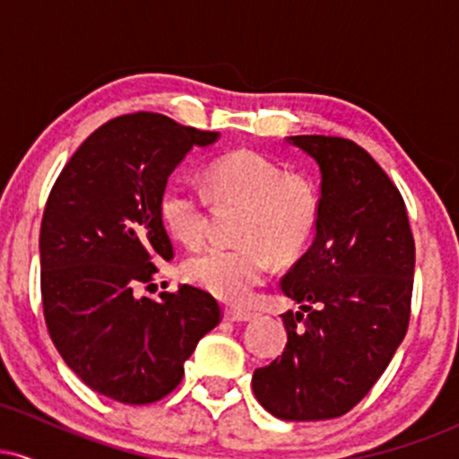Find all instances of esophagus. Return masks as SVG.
I'll return each instance as SVG.
<instances>
[{"label":"esophagus","mask_w":459,"mask_h":459,"mask_svg":"<svg viewBox=\"0 0 459 459\" xmlns=\"http://www.w3.org/2000/svg\"><path fill=\"white\" fill-rule=\"evenodd\" d=\"M255 315L247 313V310H239V308H226L224 310V319L226 321H235V324H244V321H250Z\"/></svg>","instance_id":"esophagus-1"}]
</instances>
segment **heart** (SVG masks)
<instances>
[{
  "label": "heart",
  "mask_w": 459,
  "mask_h": 459,
  "mask_svg": "<svg viewBox=\"0 0 459 459\" xmlns=\"http://www.w3.org/2000/svg\"><path fill=\"white\" fill-rule=\"evenodd\" d=\"M207 186L218 203H237L235 246H209L183 263V276L226 302H241L265 278L272 255H298L317 222V203L304 178L263 152L239 149L209 163ZM160 218L175 239L198 246L207 233V200L198 187L175 181L163 187Z\"/></svg>",
  "instance_id": "heart-1"
}]
</instances>
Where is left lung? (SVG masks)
Masks as SVG:
<instances>
[{
  "instance_id": "1",
  "label": "left lung",
  "mask_w": 459,
  "mask_h": 459,
  "mask_svg": "<svg viewBox=\"0 0 459 459\" xmlns=\"http://www.w3.org/2000/svg\"><path fill=\"white\" fill-rule=\"evenodd\" d=\"M317 161L321 196L313 246L281 289L282 356L256 368L252 391L282 420L350 412L402 345L410 321L414 239L399 189L365 149L345 138L291 135Z\"/></svg>"
}]
</instances>
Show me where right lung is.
I'll use <instances>...</instances> for the list:
<instances>
[{"label":"right lung","mask_w":459,"mask_h":459,"mask_svg":"<svg viewBox=\"0 0 459 459\" xmlns=\"http://www.w3.org/2000/svg\"><path fill=\"white\" fill-rule=\"evenodd\" d=\"M218 131L161 114L118 116L88 135L57 177L40 224V291L56 350L114 402L142 405L175 391L198 341L220 324L207 291L181 284L138 296L172 244L160 218L168 177Z\"/></svg>","instance_id":"obj_1"}]
</instances>
